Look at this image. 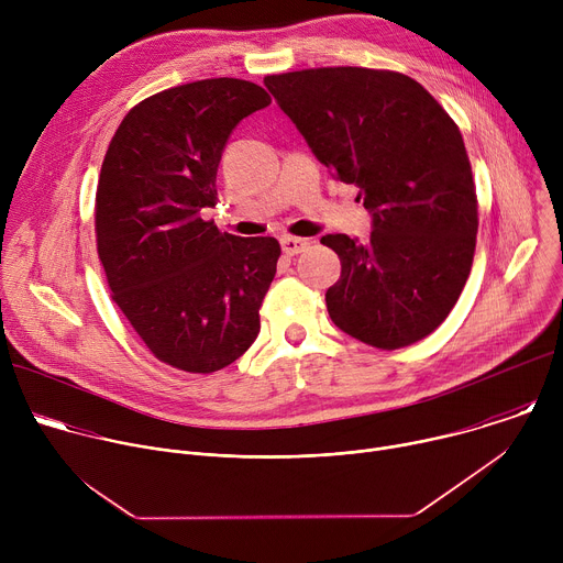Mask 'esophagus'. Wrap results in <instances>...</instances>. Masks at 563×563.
<instances>
[{
  "instance_id": "esophagus-1",
  "label": "esophagus",
  "mask_w": 563,
  "mask_h": 563,
  "mask_svg": "<svg viewBox=\"0 0 563 563\" xmlns=\"http://www.w3.org/2000/svg\"><path fill=\"white\" fill-rule=\"evenodd\" d=\"M280 247H283V254L296 256V254H300V252H305L309 247V240L307 238H296V235H283L280 238Z\"/></svg>"
}]
</instances>
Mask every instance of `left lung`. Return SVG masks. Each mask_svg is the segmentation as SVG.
Instances as JSON below:
<instances>
[{
    "instance_id": "left-lung-1",
    "label": "left lung",
    "mask_w": 563,
    "mask_h": 563,
    "mask_svg": "<svg viewBox=\"0 0 563 563\" xmlns=\"http://www.w3.org/2000/svg\"><path fill=\"white\" fill-rule=\"evenodd\" d=\"M265 87L372 213L367 243L320 238L341 258L325 294L334 325L378 350L426 339L456 305L476 247V191L459 126L396 70L305 68L267 75Z\"/></svg>"
}]
</instances>
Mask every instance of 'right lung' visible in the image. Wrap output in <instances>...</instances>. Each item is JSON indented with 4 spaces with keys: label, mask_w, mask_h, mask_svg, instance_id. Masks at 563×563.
Listing matches in <instances>:
<instances>
[{
    "label": "right lung",
    "mask_w": 563,
    "mask_h": 563,
    "mask_svg": "<svg viewBox=\"0 0 563 563\" xmlns=\"http://www.w3.org/2000/svg\"><path fill=\"white\" fill-rule=\"evenodd\" d=\"M267 104L247 79H198L135 104L104 155L96 235L111 298L148 352L183 372L231 365L261 332L278 240L222 233L200 211L218 202L231 131Z\"/></svg>",
    "instance_id": "right-lung-1"
}]
</instances>
